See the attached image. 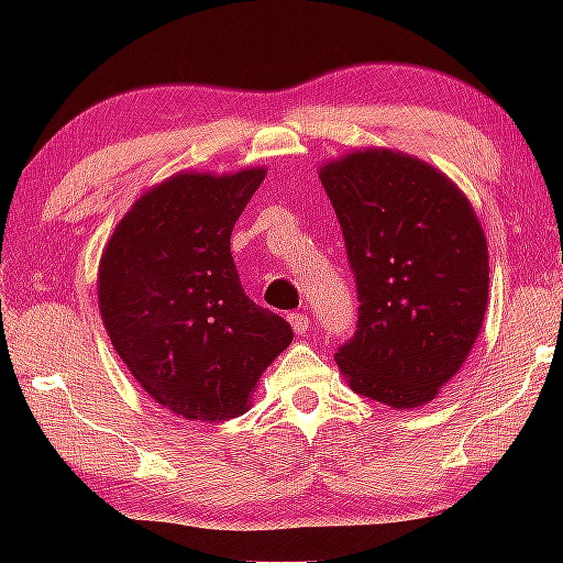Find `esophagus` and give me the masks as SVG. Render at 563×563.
<instances>
[{
	"label": "esophagus",
	"instance_id": "34e87169",
	"mask_svg": "<svg viewBox=\"0 0 563 563\" xmlns=\"http://www.w3.org/2000/svg\"><path fill=\"white\" fill-rule=\"evenodd\" d=\"M289 322H291V330H295L297 335H305L307 330H310V318H307L305 312H291Z\"/></svg>",
	"mask_w": 563,
	"mask_h": 563
}]
</instances>
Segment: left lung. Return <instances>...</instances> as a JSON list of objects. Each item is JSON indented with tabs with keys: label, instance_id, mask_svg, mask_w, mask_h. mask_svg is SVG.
<instances>
[{
	"label": "left lung",
	"instance_id": "8db88e82",
	"mask_svg": "<svg viewBox=\"0 0 563 563\" xmlns=\"http://www.w3.org/2000/svg\"><path fill=\"white\" fill-rule=\"evenodd\" d=\"M356 276V333L335 353L351 389L395 410L430 402L482 330L487 238L449 176L389 148L320 168Z\"/></svg>",
	"mask_w": 563,
	"mask_h": 563
}]
</instances>
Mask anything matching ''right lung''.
<instances>
[{
	"label": "right lung",
	"instance_id": "obj_1",
	"mask_svg": "<svg viewBox=\"0 0 563 563\" xmlns=\"http://www.w3.org/2000/svg\"><path fill=\"white\" fill-rule=\"evenodd\" d=\"M266 168L181 172L145 191L99 261V312L135 382L184 420L249 410L289 322L249 299L230 235Z\"/></svg>",
	"mask_w": 563,
	"mask_h": 563
}]
</instances>
